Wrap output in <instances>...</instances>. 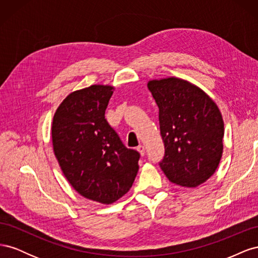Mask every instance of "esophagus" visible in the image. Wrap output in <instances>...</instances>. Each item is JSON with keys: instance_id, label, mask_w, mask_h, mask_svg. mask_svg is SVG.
Instances as JSON below:
<instances>
[{"instance_id": "obj_1", "label": "esophagus", "mask_w": 258, "mask_h": 258, "mask_svg": "<svg viewBox=\"0 0 258 258\" xmlns=\"http://www.w3.org/2000/svg\"><path fill=\"white\" fill-rule=\"evenodd\" d=\"M137 151L140 153V155H141V156L145 155V147L143 145H139L137 147Z\"/></svg>"}]
</instances>
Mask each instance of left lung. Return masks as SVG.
<instances>
[{
  "label": "left lung",
  "mask_w": 258,
  "mask_h": 258,
  "mask_svg": "<svg viewBox=\"0 0 258 258\" xmlns=\"http://www.w3.org/2000/svg\"><path fill=\"white\" fill-rule=\"evenodd\" d=\"M147 87L159 107L165 143L160 168L170 182L196 188L214 174L222 158L220 108L198 86L175 76L151 80Z\"/></svg>",
  "instance_id": "8db88e82"
}]
</instances>
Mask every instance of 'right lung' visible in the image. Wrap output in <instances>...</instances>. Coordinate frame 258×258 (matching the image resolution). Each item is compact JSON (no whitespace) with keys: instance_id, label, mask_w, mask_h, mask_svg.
I'll return each instance as SVG.
<instances>
[{"instance_id":"1","label":"right lung","mask_w":258,"mask_h":258,"mask_svg":"<svg viewBox=\"0 0 258 258\" xmlns=\"http://www.w3.org/2000/svg\"><path fill=\"white\" fill-rule=\"evenodd\" d=\"M115 87L91 85L70 93L54 112L51 139L68 182L86 199L111 205L131 188L140 154L122 144L105 119Z\"/></svg>"}]
</instances>
